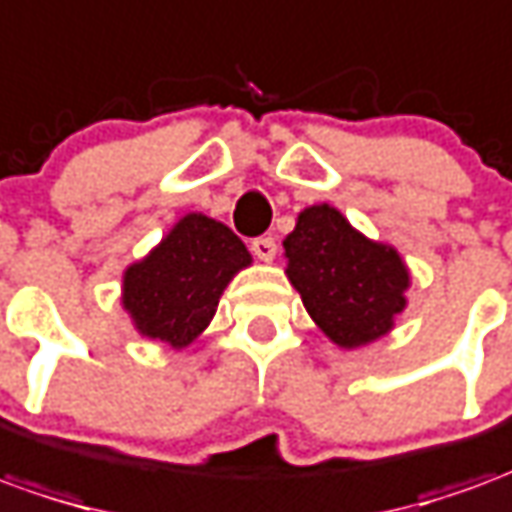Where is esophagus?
<instances>
[{
	"mask_svg": "<svg viewBox=\"0 0 512 512\" xmlns=\"http://www.w3.org/2000/svg\"><path fill=\"white\" fill-rule=\"evenodd\" d=\"M252 252H255L257 260H263V263H271L274 255H277V241L274 238H268V235H260L252 241Z\"/></svg>",
	"mask_w": 512,
	"mask_h": 512,
	"instance_id": "1",
	"label": "esophagus"
}]
</instances>
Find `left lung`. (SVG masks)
<instances>
[{"instance_id": "left-lung-1", "label": "left lung", "mask_w": 512, "mask_h": 512, "mask_svg": "<svg viewBox=\"0 0 512 512\" xmlns=\"http://www.w3.org/2000/svg\"><path fill=\"white\" fill-rule=\"evenodd\" d=\"M282 246L288 280L332 343L355 349L391 332L410 285L393 246L368 241L330 205L302 210Z\"/></svg>"}]
</instances>
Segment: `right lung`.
<instances>
[{
  "label": "right lung",
  "instance_id": "1",
  "mask_svg": "<svg viewBox=\"0 0 512 512\" xmlns=\"http://www.w3.org/2000/svg\"><path fill=\"white\" fill-rule=\"evenodd\" d=\"M252 263L244 241L221 221L188 213L124 271V310L141 335L182 349L210 324L227 282Z\"/></svg>",
  "mask_w": 512,
  "mask_h": 512
}]
</instances>
